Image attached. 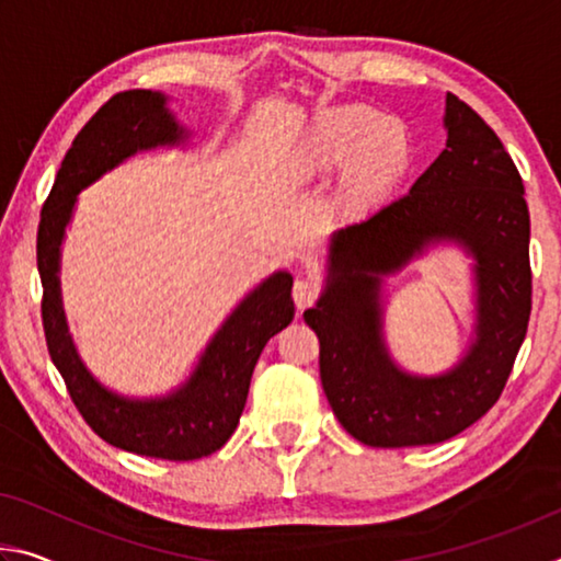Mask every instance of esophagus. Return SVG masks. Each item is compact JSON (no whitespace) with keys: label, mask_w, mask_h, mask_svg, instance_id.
<instances>
[{"label":"esophagus","mask_w":561,"mask_h":561,"mask_svg":"<svg viewBox=\"0 0 561 561\" xmlns=\"http://www.w3.org/2000/svg\"><path fill=\"white\" fill-rule=\"evenodd\" d=\"M291 297H294V304H297V309L301 311L314 304V299L319 297V287L311 279H297L291 287Z\"/></svg>","instance_id":"esophagus-1"}]
</instances>
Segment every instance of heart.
<instances>
[{
	"label": "heart",
	"instance_id": "obj_1",
	"mask_svg": "<svg viewBox=\"0 0 561 561\" xmlns=\"http://www.w3.org/2000/svg\"><path fill=\"white\" fill-rule=\"evenodd\" d=\"M294 168L324 173L344 163L341 203L348 213L381 205L411 163V144L401 123L366 106H336L321 113L294 148Z\"/></svg>",
	"mask_w": 561,
	"mask_h": 561
}]
</instances>
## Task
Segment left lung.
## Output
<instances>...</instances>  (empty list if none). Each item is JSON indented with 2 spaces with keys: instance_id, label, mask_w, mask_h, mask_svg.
I'll list each match as a JSON object with an SVG mask.
<instances>
[{
  "instance_id": "1",
  "label": "left lung",
  "mask_w": 561,
  "mask_h": 561,
  "mask_svg": "<svg viewBox=\"0 0 561 561\" xmlns=\"http://www.w3.org/2000/svg\"><path fill=\"white\" fill-rule=\"evenodd\" d=\"M445 150L408 195L329 237L324 289L304 311L319 374L346 433L371 448L453 438L497 403L531 309L529 210L515 163L468 103L445 99ZM473 260V331L448 373L397 364L385 341V279L435 245Z\"/></svg>"
}]
</instances>
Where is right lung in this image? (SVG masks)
<instances>
[{"label":"right lung","instance_id":"1","mask_svg":"<svg viewBox=\"0 0 561 561\" xmlns=\"http://www.w3.org/2000/svg\"><path fill=\"white\" fill-rule=\"evenodd\" d=\"M160 91H123L96 111L66 153L42 210L36 264L44 287L46 346L71 401L113 448L160 460H197L230 440L267 341L294 319L291 274L272 272L230 311L193 371L163 396H126L101 383L76 351L61 299V244L79 193L128 158L187 144L190 130Z\"/></svg>","mask_w":561,"mask_h":561}]
</instances>
